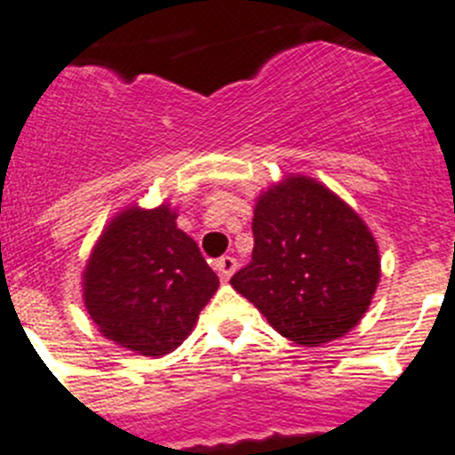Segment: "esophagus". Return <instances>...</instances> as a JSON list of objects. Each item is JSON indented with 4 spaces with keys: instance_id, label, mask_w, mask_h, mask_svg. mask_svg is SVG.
Here are the masks:
<instances>
[{
    "instance_id": "esophagus-1",
    "label": "esophagus",
    "mask_w": 455,
    "mask_h": 455,
    "mask_svg": "<svg viewBox=\"0 0 455 455\" xmlns=\"http://www.w3.org/2000/svg\"><path fill=\"white\" fill-rule=\"evenodd\" d=\"M215 269H218V274L222 281H228V278L233 276V272H235V258L222 256L218 263H215Z\"/></svg>"
}]
</instances>
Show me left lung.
Masks as SVG:
<instances>
[{
    "instance_id": "obj_1",
    "label": "left lung",
    "mask_w": 455,
    "mask_h": 455,
    "mask_svg": "<svg viewBox=\"0 0 455 455\" xmlns=\"http://www.w3.org/2000/svg\"><path fill=\"white\" fill-rule=\"evenodd\" d=\"M251 263L231 278L276 333L319 347L349 333L380 281L376 237L331 188L288 174L256 197Z\"/></svg>"
}]
</instances>
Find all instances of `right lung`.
Instances as JSON below:
<instances>
[{"mask_svg": "<svg viewBox=\"0 0 455 455\" xmlns=\"http://www.w3.org/2000/svg\"><path fill=\"white\" fill-rule=\"evenodd\" d=\"M177 208L138 204L104 227L81 274L84 304L117 347L161 358L183 345L220 278L177 227Z\"/></svg>", "mask_w": 455, "mask_h": 455, "instance_id": "obj_1", "label": "right lung"}]
</instances>
